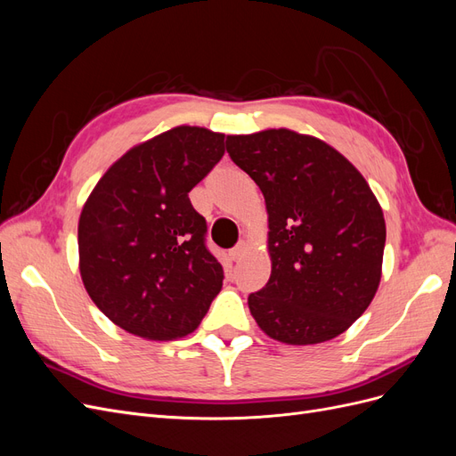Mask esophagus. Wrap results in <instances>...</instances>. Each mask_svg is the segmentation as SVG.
<instances>
[{
  "label": "esophagus",
  "instance_id": "1",
  "mask_svg": "<svg viewBox=\"0 0 456 456\" xmlns=\"http://www.w3.org/2000/svg\"><path fill=\"white\" fill-rule=\"evenodd\" d=\"M247 247H249V245H247V241H240L236 247H233V249L230 251V258L233 260V262H240L241 260V256L245 255V251H247Z\"/></svg>",
  "mask_w": 456,
  "mask_h": 456
}]
</instances>
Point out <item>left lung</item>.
<instances>
[{"instance_id":"left-lung-1","label":"left lung","mask_w":456,"mask_h":456,"mask_svg":"<svg viewBox=\"0 0 456 456\" xmlns=\"http://www.w3.org/2000/svg\"><path fill=\"white\" fill-rule=\"evenodd\" d=\"M232 161L265 194L268 283L249 295L265 333L305 346L338 337L375 297L386 243L365 178L327 142L289 129L230 134Z\"/></svg>"}]
</instances>
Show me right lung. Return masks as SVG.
<instances>
[{"instance_id": "1", "label": "right lung", "mask_w": 456, "mask_h": 456, "mask_svg": "<svg viewBox=\"0 0 456 456\" xmlns=\"http://www.w3.org/2000/svg\"><path fill=\"white\" fill-rule=\"evenodd\" d=\"M224 144L223 133L203 127L165 131L123 154L81 209V280L127 333L186 337L223 289L224 270L188 194L223 159Z\"/></svg>"}]
</instances>
